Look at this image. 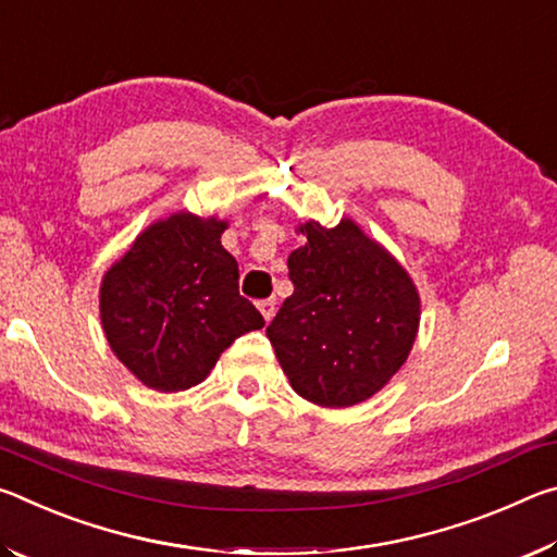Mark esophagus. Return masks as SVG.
<instances>
[{
    "label": "esophagus",
    "mask_w": 557,
    "mask_h": 557,
    "mask_svg": "<svg viewBox=\"0 0 557 557\" xmlns=\"http://www.w3.org/2000/svg\"><path fill=\"white\" fill-rule=\"evenodd\" d=\"M258 309H260L262 319H265V322L270 324V319L275 317V299H262V301H258Z\"/></svg>",
    "instance_id": "obj_1"
}]
</instances>
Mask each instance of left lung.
Returning <instances> with one entry per match:
<instances>
[{
    "mask_svg": "<svg viewBox=\"0 0 557 557\" xmlns=\"http://www.w3.org/2000/svg\"><path fill=\"white\" fill-rule=\"evenodd\" d=\"M287 260L295 292L268 326L295 393L351 408L388 385L412 351L420 295L412 277L351 219L307 221Z\"/></svg>",
    "mask_w": 557,
    "mask_h": 557,
    "instance_id": "8db88e82",
    "label": "left lung"
}]
</instances>
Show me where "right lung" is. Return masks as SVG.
<instances>
[{
    "label": "right lung",
    "mask_w": 557,
    "mask_h": 557,
    "mask_svg": "<svg viewBox=\"0 0 557 557\" xmlns=\"http://www.w3.org/2000/svg\"><path fill=\"white\" fill-rule=\"evenodd\" d=\"M228 221L172 213L149 223L100 282V322L117 361L159 393L194 388L235 338L265 319L240 297Z\"/></svg>",
    "instance_id": "1"
}]
</instances>
